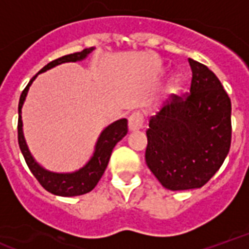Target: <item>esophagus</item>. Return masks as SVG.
I'll return each instance as SVG.
<instances>
[{"label":"esophagus","instance_id":"1","mask_svg":"<svg viewBox=\"0 0 249 249\" xmlns=\"http://www.w3.org/2000/svg\"><path fill=\"white\" fill-rule=\"evenodd\" d=\"M143 126V116L140 112H134L132 113L128 119V128L130 132H136V130H140Z\"/></svg>","mask_w":249,"mask_h":249}]
</instances>
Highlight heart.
I'll use <instances>...</instances> for the list:
<instances>
[{
  "mask_svg": "<svg viewBox=\"0 0 249 249\" xmlns=\"http://www.w3.org/2000/svg\"><path fill=\"white\" fill-rule=\"evenodd\" d=\"M181 89V79L179 77H175V78H172L168 83V86H167V91L170 92V94H178Z\"/></svg>",
  "mask_w": 249,
  "mask_h": 249,
  "instance_id": "obj_1",
  "label": "heart"
}]
</instances>
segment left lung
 <instances>
[{
  "label": "left lung",
  "mask_w": 249,
  "mask_h": 249,
  "mask_svg": "<svg viewBox=\"0 0 249 249\" xmlns=\"http://www.w3.org/2000/svg\"><path fill=\"white\" fill-rule=\"evenodd\" d=\"M191 92L172 95L150 119L146 164L170 191L201 188L225 162L231 145V100L208 66L188 58Z\"/></svg>",
  "instance_id": "left-lung-1"
}]
</instances>
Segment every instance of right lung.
<instances>
[{
	"instance_id": "obj_1",
	"label": "right lung",
	"mask_w": 249,
	"mask_h": 249,
	"mask_svg": "<svg viewBox=\"0 0 249 249\" xmlns=\"http://www.w3.org/2000/svg\"><path fill=\"white\" fill-rule=\"evenodd\" d=\"M94 48H86L81 52L66 54L60 58H57L54 61L49 62L48 65H45L43 69L36 74L35 77L28 82L26 89L23 90L20 99H19L18 106V142L20 151L24 157V160L27 163L28 168L32 172V175L35 176L37 181L45 188L48 192L56 196L62 197H73L81 196L85 193H89L95 188L98 184L100 178L103 176L104 171L107 168L109 158H111L112 150L116 146L119 141L126 136L128 133V120L126 119H120V120L112 123L108 126L102 130V133L98 137V141L95 143L94 153L92 157L89 159V162L79 170L73 171V172H53V171L45 170L44 167H41L39 163L36 162L35 158L32 157L31 151L28 150L27 142L24 140L23 134V121H22V107H23L24 100L27 96V92L30 90V86L35 78L40 73H44L47 70L52 69L54 66L61 65L65 62H77L85 60Z\"/></svg>"
}]
</instances>
